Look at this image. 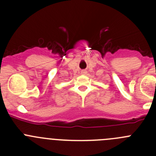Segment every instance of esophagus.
I'll return each instance as SVG.
<instances>
[{
  "mask_svg": "<svg viewBox=\"0 0 156 156\" xmlns=\"http://www.w3.org/2000/svg\"><path fill=\"white\" fill-rule=\"evenodd\" d=\"M81 73H82V74H83V75H85L87 73V71H85V70H83V71H81Z\"/></svg>",
  "mask_w": 156,
  "mask_h": 156,
  "instance_id": "1",
  "label": "esophagus"
}]
</instances>
